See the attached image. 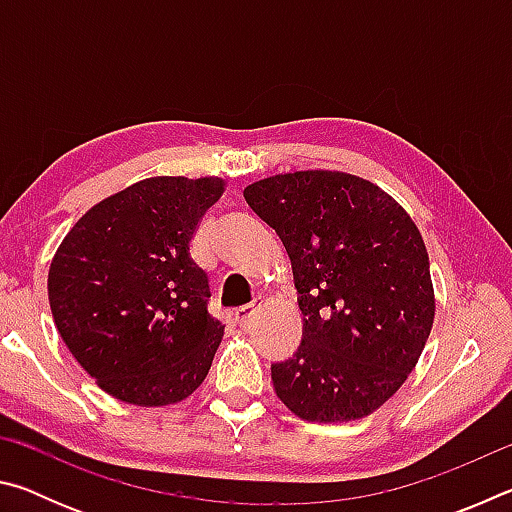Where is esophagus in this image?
I'll list each match as a JSON object with an SVG mask.
<instances>
[{
	"instance_id": "1",
	"label": "esophagus",
	"mask_w": 512,
	"mask_h": 512,
	"mask_svg": "<svg viewBox=\"0 0 512 512\" xmlns=\"http://www.w3.org/2000/svg\"><path fill=\"white\" fill-rule=\"evenodd\" d=\"M259 307H262V300H253V302H250V305L239 307V309L235 311V320H237L239 325H246L248 320L257 314Z\"/></svg>"
}]
</instances>
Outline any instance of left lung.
I'll return each instance as SVG.
<instances>
[{"instance_id": "1", "label": "left lung", "mask_w": 512, "mask_h": 512, "mask_svg": "<svg viewBox=\"0 0 512 512\" xmlns=\"http://www.w3.org/2000/svg\"><path fill=\"white\" fill-rule=\"evenodd\" d=\"M287 248L302 343L271 366L275 393L311 422L379 409L418 363L433 325L429 255L411 216L368 180L296 171L244 189Z\"/></svg>"}]
</instances>
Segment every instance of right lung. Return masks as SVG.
I'll use <instances>...</instances> for the list:
<instances>
[{
  "instance_id": "right-lung-1",
  "label": "right lung",
  "mask_w": 512,
  "mask_h": 512,
  "mask_svg": "<svg viewBox=\"0 0 512 512\" xmlns=\"http://www.w3.org/2000/svg\"><path fill=\"white\" fill-rule=\"evenodd\" d=\"M221 178L155 176L79 219L49 268V305L69 352L108 395L164 406L210 372L223 323L189 244Z\"/></svg>"
}]
</instances>
